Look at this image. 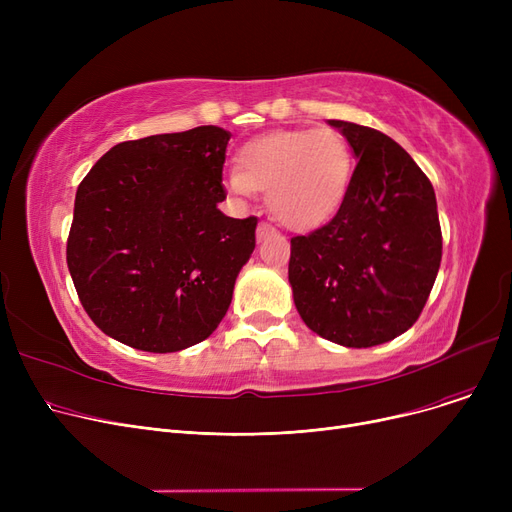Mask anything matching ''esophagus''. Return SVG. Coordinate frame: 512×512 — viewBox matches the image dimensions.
<instances>
[{
	"mask_svg": "<svg viewBox=\"0 0 512 512\" xmlns=\"http://www.w3.org/2000/svg\"><path fill=\"white\" fill-rule=\"evenodd\" d=\"M274 234V228L267 224V222H259V226H257V240H263V238H267V236H272Z\"/></svg>",
	"mask_w": 512,
	"mask_h": 512,
	"instance_id": "34e87169",
	"label": "esophagus"
}]
</instances>
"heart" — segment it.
Here are the masks:
<instances>
[{"mask_svg":"<svg viewBox=\"0 0 512 512\" xmlns=\"http://www.w3.org/2000/svg\"><path fill=\"white\" fill-rule=\"evenodd\" d=\"M355 159L344 134L321 128L276 130L240 149L228 184L238 195L267 193L274 218L292 230H311L340 209Z\"/></svg>","mask_w":512,"mask_h":512,"instance_id":"heart-1","label":"heart"}]
</instances>
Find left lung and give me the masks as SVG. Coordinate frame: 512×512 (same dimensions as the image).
<instances>
[{"label":"left lung","instance_id":"obj_1","mask_svg":"<svg viewBox=\"0 0 512 512\" xmlns=\"http://www.w3.org/2000/svg\"><path fill=\"white\" fill-rule=\"evenodd\" d=\"M359 157L334 218L290 238L288 280L305 324L336 344L369 348L419 319L442 261L436 193L384 132L330 120Z\"/></svg>","mask_w":512,"mask_h":512}]
</instances>
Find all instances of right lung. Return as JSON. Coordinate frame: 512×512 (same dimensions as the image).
I'll list each match as a JSON object with an SVG mask.
<instances>
[{"label": "right lung", "instance_id": "1", "mask_svg": "<svg viewBox=\"0 0 512 512\" xmlns=\"http://www.w3.org/2000/svg\"><path fill=\"white\" fill-rule=\"evenodd\" d=\"M228 141L218 126L124 141L78 184L66 261L103 334L176 353L218 328L257 228L218 209Z\"/></svg>", "mask_w": 512, "mask_h": 512}]
</instances>
